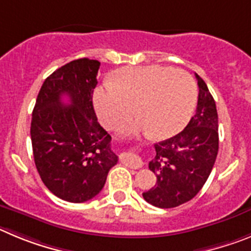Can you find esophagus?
<instances>
[{
	"mask_svg": "<svg viewBox=\"0 0 251 251\" xmlns=\"http://www.w3.org/2000/svg\"><path fill=\"white\" fill-rule=\"evenodd\" d=\"M124 162L131 169H140L144 165V162H142L140 157H126V159H124Z\"/></svg>",
	"mask_w": 251,
	"mask_h": 251,
	"instance_id": "34e87169",
	"label": "esophagus"
}]
</instances>
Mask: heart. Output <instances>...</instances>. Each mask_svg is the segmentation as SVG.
Instances as JSON below:
<instances>
[{"label":"heart","mask_w":251,"mask_h":251,"mask_svg":"<svg viewBox=\"0 0 251 251\" xmlns=\"http://www.w3.org/2000/svg\"><path fill=\"white\" fill-rule=\"evenodd\" d=\"M195 102L193 76L160 65L123 69L116 81L106 80L94 94L95 110L106 127H116L136 111L139 120L121 126V132L149 131L155 139L177 134L190 120Z\"/></svg>","instance_id":"1"}]
</instances>
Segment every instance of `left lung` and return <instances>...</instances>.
<instances>
[{"mask_svg":"<svg viewBox=\"0 0 251 251\" xmlns=\"http://www.w3.org/2000/svg\"><path fill=\"white\" fill-rule=\"evenodd\" d=\"M199 99L196 112L175 136L155 144L156 155L149 169L156 185L142 196L149 204L170 209L194 198L206 182L219 150L218 111L206 83L196 75Z\"/></svg>","mask_w":251,"mask_h":251,"instance_id":"8db88e82","label":"left lung"}]
</instances>
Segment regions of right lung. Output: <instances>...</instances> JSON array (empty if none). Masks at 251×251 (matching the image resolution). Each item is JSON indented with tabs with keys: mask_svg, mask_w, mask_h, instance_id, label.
I'll return each mask as SVG.
<instances>
[{
	"mask_svg": "<svg viewBox=\"0 0 251 251\" xmlns=\"http://www.w3.org/2000/svg\"><path fill=\"white\" fill-rule=\"evenodd\" d=\"M99 67L98 60L78 58L57 69L42 83L32 111L36 169L47 189L69 202L95 198L117 164L92 105ZM64 94L69 104L62 102Z\"/></svg>",
	"mask_w": 251,
	"mask_h": 251,
	"instance_id": "1",
	"label": "right lung"
}]
</instances>
